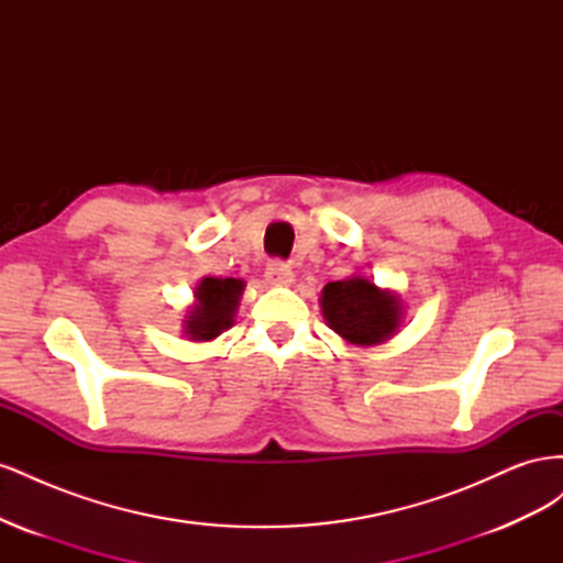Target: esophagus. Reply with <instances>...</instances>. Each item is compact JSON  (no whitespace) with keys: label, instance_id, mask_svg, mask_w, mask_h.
Listing matches in <instances>:
<instances>
[{"label":"esophagus","instance_id":"obj_1","mask_svg":"<svg viewBox=\"0 0 563 563\" xmlns=\"http://www.w3.org/2000/svg\"><path fill=\"white\" fill-rule=\"evenodd\" d=\"M265 282L269 286H288L294 284V269L282 261H272L265 269Z\"/></svg>","mask_w":563,"mask_h":563}]
</instances>
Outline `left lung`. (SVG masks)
Listing matches in <instances>:
<instances>
[{"label":"left lung","instance_id":"1","mask_svg":"<svg viewBox=\"0 0 563 563\" xmlns=\"http://www.w3.org/2000/svg\"><path fill=\"white\" fill-rule=\"evenodd\" d=\"M321 317L347 345L373 347L397 335L404 323V300L364 275L329 282L321 288Z\"/></svg>","mask_w":563,"mask_h":563}]
</instances>
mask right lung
Instances as JSON below:
<instances>
[{"mask_svg": "<svg viewBox=\"0 0 563 563\" xmlns=\"http://www.w3.org/2000/svg\"><path fill=\"white\" fill-rule=\"evenodd\" d=\"M244 279L201 277L195 286V302L183 317V333L192 343H209L228 331L244 296Z\"/></svg>", "mask_w": 563, "mask_h": 563, "instance_id": "obj_1", "label": "right lung"}]
</instances>
